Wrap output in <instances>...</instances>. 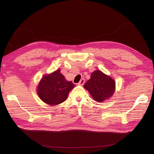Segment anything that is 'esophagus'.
Segmentation results:
<instances>
[{"label": "esophagus", "mask_w": 154, "mask_h": 154, "mask_svg": "<svg viewBox=\"0 0 154 154\" xmlns=\"http://www.w3.org/2000/svg\"><path fill=\"white\" fill-rule=\"evenodd\" d=\"M85 82V79H84V78H82V79H81V80L80 81V82L78 83V85H81V86H82V85H84Z\"/></svg>", "instance_id": "34e87169"}]
</instances>
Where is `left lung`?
I'll return each mask as SVG.
<instances>
[{"label": "left lung", "instance_id": "8db88e82", "mask_svg": "<svg viewBox=\"0 0 154 154\" xmlns=\"http://www.w3.org/2000/svg\"><path fill=\"white\" fill-rule=\"evenodd\" d=\"M115 81L100 70L91 74L90 80L84 85L96 101L102 102L112 96L115 91Z\"/></svg>", "mask_w": 154, "mask_h": 154}]
</instances>
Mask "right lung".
Masks as SVG:
<instances>
[{"label": "right lung", "instance_id": "1", "mask_svg": "<svg viewBox=\"0 0 154 154\" xmlns=\"http://www.w3.org/2000/svg\"><path fill=\"white\" fill-rule=\"evenodd\" d=\"M75 86L72 82L67 81L58 69L42 78L37 93L45 103L56 105L66 101L69 91Z\"/></svg>", "mask_w": 154, "mask_h": 154}]
</instances>
